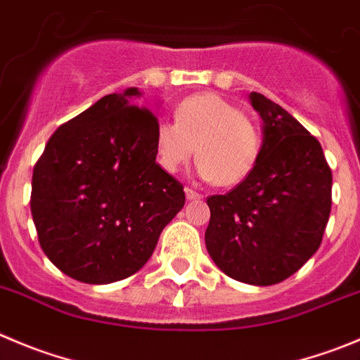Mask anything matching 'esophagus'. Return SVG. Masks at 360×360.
Segmentation results:
<instances>
[{"mask_svg":"<svg viewBox=\"0 0 360 360\" xmlns=\"http://www.w3.org/2000/svg\"><path fill=\"white\" fill-rule=\"evenodd\" d=\"M184 193H186V199L188 200H199L202 199V193H199L197 190H193V188H184Z\"/></svg>","mask_w":360,"mask_h":360,"instance_id":"obj_1","label":"esophagus"}]
</instances>
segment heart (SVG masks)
I'll use <instances>...</instances> for the list:
<instances>
[{"label": "heart", "instance_id": "obj_1", "mask_svg": "<svg viewBox=\"0 0 360 360\" xmlns=\"http://www.w3.org/2000/svg\"><path fill=\"white\" fill-rule=\"evenodd\" d=\"M195 147L199 176L220 186H234L257 167L263 139L256 122L236 104L202 92L181 101L176 122L161 120L154 133V154L165 172H177L195 154Z\"/></svg>", "mask_w": 360, "mask_h": 360}]
</instances>
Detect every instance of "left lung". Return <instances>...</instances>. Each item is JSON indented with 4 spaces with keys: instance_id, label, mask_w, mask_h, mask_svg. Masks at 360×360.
<instances>
[{
    "instance_id": "8db88e82",
    "label": "left lung",
    "mask_w": 360,
    "mask_h": 360,
    "mask_svg": "<svg viewBox=\"0 0 360 360\" xmlns=\"http://www.w3.org/2000/svg\"><path fill=\"white\" fill-rule=\"evenodd\" d=\"M250 103L263 119V153L243 183L207 197L206 248L229 277L271 286L300 270L321 245L332 170L320 142L282 106L257 92Z\"/></svg>"
}]
</instances>
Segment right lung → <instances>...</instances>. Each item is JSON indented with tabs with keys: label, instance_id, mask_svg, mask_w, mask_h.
Here are the masks:
<instances>
[{
	"label": "right lung",
	"instance_id": "add662e5",
	"mask_svg": "<svg viewBox=\"0 0 360 360\" xmlns=\"http://www.w3.org/2000/svg\"><path fill=\"white\" fill-rule=\"evenodd\" d=\"M110 94L62 124L33 167L32 217L44 254L86 284L136 274L183 210V184L156 163L158 117Z\"/></svg>",
	"mask_w": 360,
	"mask_h": 360
}]
</instances>
